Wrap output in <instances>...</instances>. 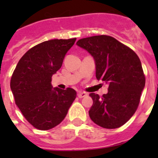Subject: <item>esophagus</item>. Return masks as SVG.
Listing matches in <instances>:
<instances>
[{
    "label": "esophagus",
    "instance_id": "obj_1",
    "mask_svg": "<svg viewBox=\"0 0 158 158\" xmlns=\"http://www.w3.org/2000/svg\"><path fill=\"white\" fill-rule=\"evenodd\" d=\"M87 93H85V92H79V93H77V96L79 97V98H83V97H85V96H87Z\"/></svg>",
    "mask_w": 158,
    "mask_h": 158
}]
</instances>
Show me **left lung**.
Returning a JSON list of instances; mask_svg holds the SVG:
<instances>
[{"label":"left lung","mask_w":158,"mask_h":158,"mask_svg":"<svg viewBox=\"0 0 158 158\" xmlns=\"http://www.w3.org/2000/svg\"><path fill=\"white\" fill-rule=\"evenodd\" d=\"M77 45L94 58L96 79L109 85L108 93L101 97L89 94L93 100L89 111L90 118L101 127H120L136 111L146 84L139 56L109 35L84 38Z\"/></svg>","instance_id":"1"}]
</instances>
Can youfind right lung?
<instances>
[{
  "label": "right lung",
  "mask_w": 158,
  "mask_h": 158,
  "mask_svg": "<svg viewBox=\"0 0 158 158\" xmlns=\"http://www.w3.org/2000/svg\"><path fill=\"white\" fill-rule=\"evenodd\" d=\"M75 41L76 38L43 42L25 53L13 71L10 87L15 103L36 129L47 131L58 125L76 99L73 89L51 85L52 75Z\"/></svg>",
  "instance_id": "right-lung-1"
}]
</instances>
